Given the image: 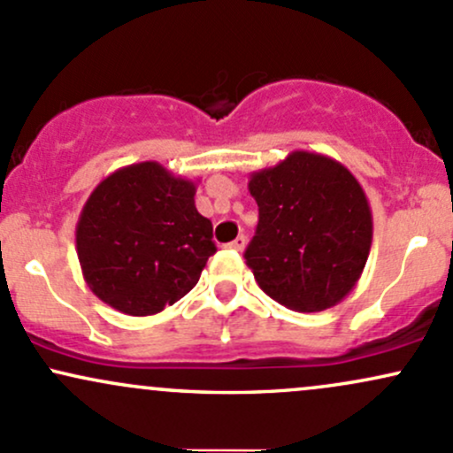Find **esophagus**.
<instances>
[{
	"label": "esophagus",
	"mask_w": 453,
	"mask_h": 453,
	"mask_svg": "<svg viewBox=\"0 0 453 453\" xmlns=\"http://www.w3.org/2000/svg\"><path fill=\"white\" fill-rule=\"evenodd\" d=\"M245 245H247V238L242 236V234H238V236L234 238V241L230 242L232 250H236V251H242V250H245Z\"/></svg>",
	"instance_id": "34e87169"
}]
</instances>
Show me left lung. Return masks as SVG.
<instances>
[{"instance_id":"1","label":"left lung","mask_w":453,"mask_h":453,"mask_svg":"<svg viewBox=\"0 0 453 453\" xmlns=\"http://www.w3.org/2000/svg\"><path fill=\"white\" fill-rule=\"evenodd\" d=\"M250 193L260 211L245 251L257 286L295 311L337 305L359 281L370 256V202L335 158L295 150L253 172Z\"/></svg>"}]
</instances>
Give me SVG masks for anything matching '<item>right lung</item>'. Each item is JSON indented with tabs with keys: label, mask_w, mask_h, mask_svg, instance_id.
<instances>
[{
	"label": "right lung",
	"mask_w": 453,
	"mask_h": 453,
	"mask_svg": "<svg viewBox=\"0 0 453 453\" xmlns=\"http://www.w3.org/2000/svg\"><path fill=\"white\" fill-rule=\"evenodd\" d=\"M196 182L143 161L109 173L77 221L89 290L128 316H152L187 295L217 251L196 208Z\"/></svg>",
	"instance_id": "right-lung-1"
}]
</instances>
